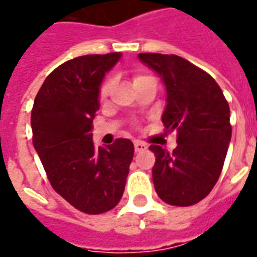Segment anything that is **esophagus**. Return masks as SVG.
Wrapping results in <instances>:
<instances>
[{
    "label": "esophagus",
    "instance_id": "34e87169",
    "mask_svg": "<svg viewBox=\"0 0 257 257\" xmlns=\"http://www.w3.org/2000/svg\"><path fill=\"white\" fill-rule=\"evenodd\" d=\"M134 150L137 152L144 151V150H147V144L141 143V141H134Z\"/></svg>",
    "mask_w": 257,
    "mask_h": 257
}]
</instances>
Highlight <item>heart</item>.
<instances>
[{
    "mask_svg": "<svg viewBox=\"0 0 257 257\" xmlns=\"http://www.w3.org/2000/svg\"><path fill=\"white\" fill-rule=\"evenodd\" d=\"M146 77V75H137V77L134 78V79H139V78ZM110 89V81H106L105 84L102 85V88H100V98H105L106 95H107V92Z\"/></svg>",
    "mask_w": 257,
    "mask_h": 257,
    "instance_id": "heart-1",
    "label": "heart"
}]
</instances>
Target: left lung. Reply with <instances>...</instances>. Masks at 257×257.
<instances>
[{"mask_svg":"<svg viewBox=\"0 0 257 257\" xmlns=\"http://www.w3.org/2000/svg\"><path fill=\"white\" fill-rule=\"evenodd\" d=\"M166 89L162 123L178 133L173 152L155 154L152 180L159 199L171 206H193L213 190L220 178L232 127L229 106L218 84L206 71L175 54L140 53Z\"/></svg>","mask_w":257,"mask_h":257,"instance_id":"8db88e82","label":"left lung"}]
</instances>
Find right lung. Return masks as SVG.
Returning <instances> with one entry per match:
<instances>
[{
    "label": "right lung",
    "instance_id": "right-lung-1",
    "mask_svg": "<svg viewBox=\"0 0 257 257\" xmlns=\"http://www.w3.org/2000/svg\"><path fill=\"white\" fill-rule=\"evenodd\" d=\"M120 57L109 53L65 61L44 79L32 109L33 147L53 189L85 214L117 206L134 155L130 140L99 148L92 141L100 85Z\"/></svg>",
    "mask_w": 257,
    "mask_h": 257
}]
</instances>
